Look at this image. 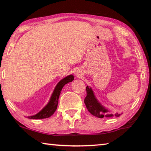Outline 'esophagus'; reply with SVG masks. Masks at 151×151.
Listing matches in <instances>:
<instances>
[{
	"instance_id": "34e87169",
	"label": "esophagus",
	"mask_w": 151,
	"mask_h": 151,
	"mask_svg": "<svg viewBox=\"0 0 151 151\" xmlns=\"http://www.w3.org/2000/svg\"><path fill=\"white\" fill-rule=\"evenodd\" d=\"M75 75L76 76H79L81 75V73L79 72V71H76V73H75Z\"/></svg>"
}]
</instances>
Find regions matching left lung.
<instances>
[{"label":"left lung","instance_id":"left-lung-1","mask_svg":"<svg viewBox=\"0 0 151 151\" xmlns=\"http://www.w3.org/2000/svg\"><path fill=\"white\" fill-rule=\"evenodd\" d=\"M86 96L85 98L84 102H85L86 109H88V111L90 112L91 114L98 117V118H103L104 116L111 117L113 116V114L107 113L108 111L99 103L95 96H94L91 88H89L87 86L86 88ZM120 115H121V114H114V116L117 117H119Z\"/></svg>","mask_w":151,"mask_h":151}]
</instances>
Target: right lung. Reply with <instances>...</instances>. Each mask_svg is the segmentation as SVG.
I'll use <instances>...</instances> for the list:
<instances>
[{
  "label": "right lung",
  "instance_id": "1",
  "mask_svg": "<svg viewBox=\"0 0 151 151\" xmlns=\"http://www.w3.org/2000/svg\"><path fill=\"white\" fill-rule=\"evenodd\" d=\"M73 80L74 76L72 75L66 76L65 78H63V80H61L57 84V85L56 86L54 92L52 93V95L50 98V100L47 105L42 111H40L39 113H37L34 116H29V118L32 119H42L48 118L51 115H52L57 109L58 99H59L60 92L62 91L63 87L66 84L72 82Z\"/></svg>",
  "mask_w": 151,
  "mask_h": 151
}]
</instances>
